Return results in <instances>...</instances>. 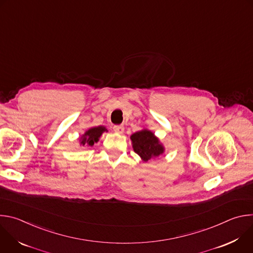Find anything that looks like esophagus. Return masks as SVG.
<instances>
[{"instance_id": "obj_1", "label": "esophagus", "mask_w": 253, "mask_h": 253, "mask_svg": "<svg viewBox=\"0 0 253 253\" xmlns=\"http://www.w3.org/2000/svg\"><path fill=\"white\" fill-rule=\"evenodd\" d=\"M113 130L116 132V133H123L124 131V126L123 125H115L113 127Z\"/></svg>"}]
</instances>
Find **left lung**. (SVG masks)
<instances>
[{
  "label": "left lung",
  "mask_w": 253,
  "mask_h": 253,
  "mask_svg": "<svg viewBox=\"0 0 253 253\" xmlns=\"http://www.w3.org/2000/svg\"><path fill=\"white\" fill-rule=\"evenodd\" d=\"M134 151L144 160L148 161L159 155L164 151L163 146L159 140L149 130H142L134 133L131 136Z\"/></svg>",
  "instance_id": "1"
}]
</instances>
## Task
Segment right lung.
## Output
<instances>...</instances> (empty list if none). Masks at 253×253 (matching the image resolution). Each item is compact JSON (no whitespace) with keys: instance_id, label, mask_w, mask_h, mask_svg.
Masks as SVG:
<instances>
[{"instance_id":"right-lung-1","label":"right lung","mask_w":253,"mask_h":253,"mask_svg":"<svg viewBox=\"0 0 253 253\" xmlns=\"http://www.w3.org/2000/svg\"><path fill=\"white\" fill-rule=\"evenodd\" d=\"M106 131V128L103 126H98V127H94L89 129L84 135L83 137H81V144L82 145H85V144H88V145L92 146L94 145V142H98L100 136L102 135V133Z\"/></svg>"}]
</instances>
